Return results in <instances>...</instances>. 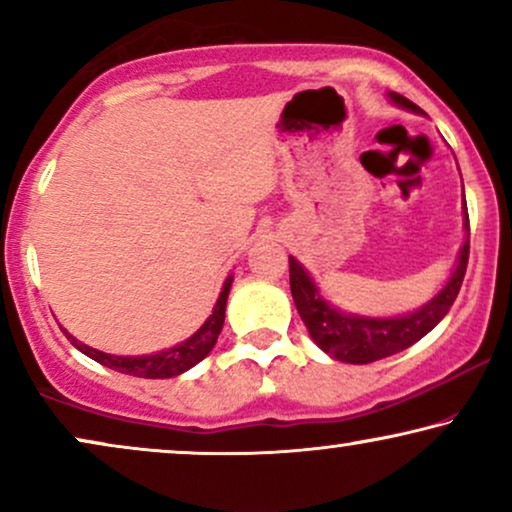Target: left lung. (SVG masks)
I'll use <instances>...</instances> for the list:
<instances>
[{
  "instance_id": "obj_1",
  "label": "left lung",
  "mask_w": 512,
  "mask_h": 512,
  "mask_svg": "<svg viewBox=\"0 0 512 512\" xmlns=\"http://www.w3.org/2000/svg\"><path fill=\"white\" fill-rule=\"evenodd\" d=\"M391 100H394L398 107L415 111V114H424V111L419 109L415 102H410L408 97L391 93ZM464 226L471 228L468 226V212ZM468 249H471V244L466 240L464 247H461L457 270L452 272L445 289L440 291L431 303L419 307L417 312L405 314V317L368 319L356 317V314L338 312L319 296L317 286H314L310 275L303 270V265H300L296 258H289L293 303H296L300 319H303L307 331H310L312 340L317 342L326 354L347 363H373L387 359V356L403 352V349L415 345L417 340H422L424 335L450 312L452 303L457 300L461 282H464Z\"/></svg>"
}]
</instances>
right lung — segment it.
<instances>
[{"instance_id":"add662e5","label":"right lung","mask_w":512,"mask_h":512,"mask_svg":"<svg viewBox=\"0 0 512 512\" xmlns=\"http://www.w3.org/2000/svg\"><path fill=\"white\" fill-rule=\"evenodd\" d=\"M230 284H233V277L226 279L221 296L214 305L212 317L202 324L200 331L191 335L186 342H181V345L165 349V352L149 354V356H114V354H104L100 349L83 345V342L72 338V335H67V338L72 340V345L79 349V352L90 356V359L97 363H102V366L118 370V373L149 377V380H163V377L181 375L186 373L188 368H193L195 363H200L214 349L216 338H219L223 328V319H226V300L230 293Z\"/></svg>"}]
</instances>
